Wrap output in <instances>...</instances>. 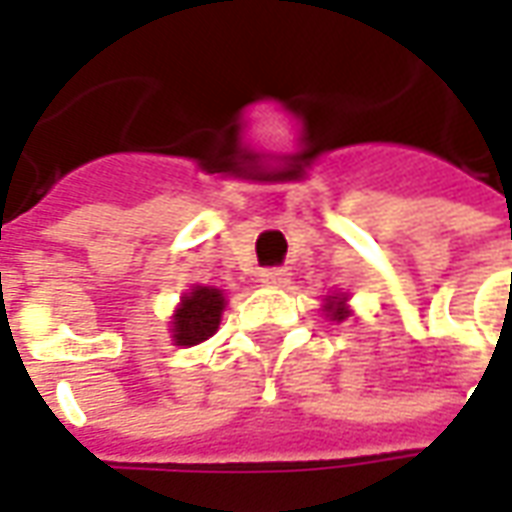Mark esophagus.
Returning <instances> with one entry per match:
<instances>
[{
	"instance_id": "1",
	"label": "esophagus",
	"mask_w": 512,
	"mask_h": 512,
	"mask_svg": "<svg viewBox=\"0 0 512 512\" xmlns=\"http://www.w3.org/2000/svg\"><path fill=\"white\" fill-rule=\"evenodd\" d=\"M260 282L263 285H285L288 282V271L285 268H263L260 271Z\"/></svg>"
}]
</instances>
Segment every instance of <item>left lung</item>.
I'll return each instance as SVG.
<instances>
[{
  "instance_id": "left-lung-1",
  "label": "left lung",
  "mask_w": 512,
  "mask_h": 512,
  "mask_svg": "<svg viewBox=\"0 0 512 512\" xmlns=\"http://www.w3.org/2000/svg\"><path fill=\"white\" fill-rule=\"evenodd\" d=\"M329 301V312H332V321H345L348 318V310H345V299H337V296H332Z\"/></svg>"
}]
</instances>
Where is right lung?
Returning <instances> with one entry per match:
<instances>
[{"label":"right lung","mask_w":512,"mask_h":512,"mask_svg":"<svg viewBox=\"0 0 512 512\" xmlns=\"http://www.w3.org/2000/svg\"><path fill=\"white\" fill-rule=\"evenodd\" d=\"M224 310V293L216 288H197L189 296H183L178 312H175V329L172 337L178 345H197L208 340L222 321Z\"/></svg>","instance_id":"right-lung-1"}]
</instances>
